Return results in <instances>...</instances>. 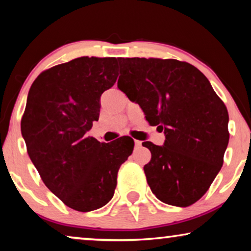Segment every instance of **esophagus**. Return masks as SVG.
I'll return each instance as SVG.
<instances>
[{
	"instance_id": "esophagus-1",
	"label": "esophagus",
	"mask_w": 251,
	"mask_h": 251,
	"mask_svg": "<svg viewBox=\"0 0 251 251\" xmlns=\"http://www.w3.org/2000/svg\"><path fill=\"white\" fill-rule=\"evenodd\" d=\"M135 146L138 149V147L142 146V142H139V140H135Z\"/></svg>"
}]
</instances>
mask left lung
Masks as SVG:
<instances>
[{
  "instance_id": "left-lung-1",
  "label": "left lung",
  "mask_w": 251,
  "mask_h": 251,
  "mask_svg": "<svg viewBox=\"0 0 251 251\" xmlns=\"http://www.w3.org/2000/svg\"><path fill=\"white\" fill-rule=\"evenodd\" d=\"M119 89L166 135L163 146L143 143L152 154L144 166L151 190L167 204L195 203L224 162L227 108L208 78L185 61L119 58Z\"/></svg>"
}]
</instances>
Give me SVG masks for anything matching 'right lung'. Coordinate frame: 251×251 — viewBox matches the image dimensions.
<instances>
[{
  "instance_id": "obj_1",
  "label": "right lung",
  "mask_w": 251,
  "mask_h": 251,
  "mask_svg": "<svg viewBox=\"0 0 251 251\" xmlns=\"http://www.w3.org/2000/svg\"><path fill=\"white\" fill-rule=\"evenodd\" d=\"M118 59L80 57L43 71L33 82L20 128L46 186L67 207L87 212L111 201L128 136L100 143L87 136L98 121L102 92L118 78Z\"/></svg>"
}]
</instances>
